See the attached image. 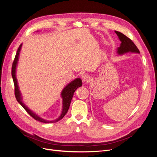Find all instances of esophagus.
I'll list each match as a JSON object with an SVG mask.
<instances>
[{"label": "esophagus", "instance_id": "esophagus-1", "mask_svg": "<svg viewBox=\"0 0 157 157\" xmlns=\"http://www.w3.org/2000/svg\"><path fill=\"white\" fill-rule=\"evenodd\" d=\"M81 78H82V81H83V82H88L89 80H90V79L89 76H88V75H86V74L82 75Z\"/></svg>", "mask_w": 157, "mask_h": 157}]
</instances>
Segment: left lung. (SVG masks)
Returning a JSON list of instances; mask_svg holds the SVG:
<instances>
[{
	"instance_id": "left-lung-1",
	"label": "left lung",
	"mask_w": 157,
	"mask_h": 157,
	"mask_svg": "<svg viewBox=\"0 0 157 157\" xmlns=\"http://www.w3.org/2000/svg\"><path fill=\"white\" fill-rule=\"evenodd\" d=\"M115 32L121 42V46L118 47L117 50V52L118 55H123L126 53H128V52L140 54L138 48H137V46L132 41V40H130L129 38H128L126 35L122 34L121 32L117 31H115Z\"/></svg>"
}]
</instances>
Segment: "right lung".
Masks as SVG:
<instances>
[{
    "instance_id": "add662e5",
    "label": "right lung",
    "mask_w": 157,
    "mask_h": 157,
    "mask_svg": "<svg viewBox=\"0 0 157 157\" xmlns=\"http://www.w3.org/2000/svg\"><path fill=\"white\" fill-rule=\"evenodd\" d=\"M21 47H22V44L18 48L15 59H14V61L12 64V76L13 80L14 86H15V96L17 101L23 108L25 109V110L29 113L33 118H35L36 121L43 122V123H52V122H58L59 120H61L63 117H64V116L66 115V113H67L70 106V104H71V99H72L73 96L74 92L78 87H80L82 86V80L80 78H75V80H73V81H71L70 83H69L67 86L62 90V91H61V97L62 98L63 105H62V111H61L60 116L58 118H56V119L52 120V121H48V120L44 119V118H41L39 115H37L33 111H31V109H29L28 107H27L25 105V104L23 102L22 96L20 90V88H19V86H18L17 80L16 78V69H17V65L19 57H20Z\"/></svg>"
}]
</instances>
